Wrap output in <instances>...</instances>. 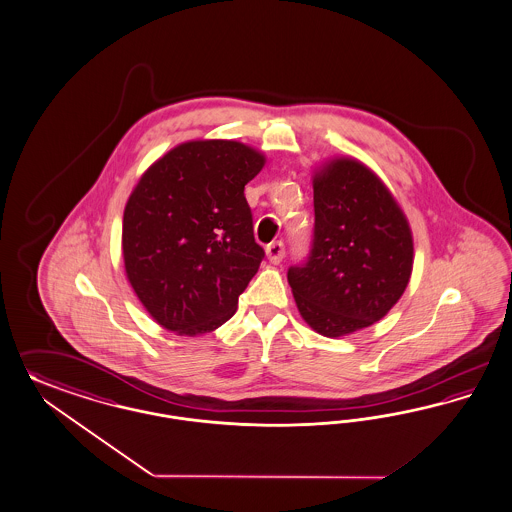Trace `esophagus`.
<instances>
[{"instance_id": "1", "label": "esophagus", "mask_w": 512, "mask_h": 512, "mask_svg": "<svg viewBox=\"0 0 512 512\" xmlns=\"http://www.w3.org/2000/svg\"><path fill=\"white\" fill-rule=\"evenodd\" d=\"M283 255H285V247H283L282 242H272V244L266 246V257L272 265H280Z\"/></svg>"}]
</instances>
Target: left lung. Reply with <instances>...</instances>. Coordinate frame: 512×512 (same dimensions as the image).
<instances>
[{
	"label": "left lung",
	"instance_id": "8db88e82",
	"mask_svg": "<svg viewBox=\"0 0 512 512\" xmlns=\"http://www.w3.org/2000/svg\"><path fill=\"white\" fill-rule=\"evenodd\" d=\"M314 247L289 268L300 316L319 335L338 338L371 327L403 297L414 238L403 208L367 164L333 157L312 172Z\"/></svg>",
	"mask_w": 512,
	"mask_h": 512
}]
</instances>
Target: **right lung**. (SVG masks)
Instances as JSON below:
<instances>
[{
	"label": "right lung",
	"instance_id": "obj_1",
	"mask_svg": "<svg viewBox=\"0 0 512 512\" xmlns=\"http://www.w3.org/2000/svg\"><path fill=\"white\" fill-rule=\"evenodd\" d=\"M263 151L236 140H189L155 160L128 196L124 274L147 314L179 336L229 321L265 257L244 187Z\"/></svg>",
	"mask_w": 512,
	"mask_h": 512
}]
</instances>
